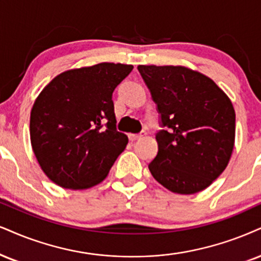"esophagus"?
Here are the masks:
<instances>
[{
  "label": "esophagus",
  "instance_id": "34e87169",
  "mask_svg": "<svg viewBox=\"0 0 261 261\" xmlns=\"http://www.w3.org/2000/svg\"><path fill=\"white\" fill-rule=\"evenodd\" d=\"M144 136H146V132L145 130H141L139 134H128V138H129V140L134 141V140H138V139H141Z\"/></svg>",
  "mask_w": 261,
  "mask_h": 261
}]
</instances>
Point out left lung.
Masks as SVG:
<instances>
[{"mask_svg":"<svg viewBox=\"0 0 261 261\" xmlns=\"http://www.w3.org/2000/svg\"><path fill=\"white\" fill-rule=\"evenodd\" d=\"M157 105L161 127L149 169L169 191L208 188L229 163L234 144L232 102L213 80L184 66H138Z\"/></svg>","mask_w":261,"mask_h":261,"instance_id":"obj_1","label":"left lung"}]
</instances>
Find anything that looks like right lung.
<instances>
[{
    "label": "right lung",
    "instance_id": "add662e5",
    "mask_svg": "<svg viewBox=\"0 0 261 261\" xmlns=\"http://www.w3.org/2000/svg\"><path fill=\"white\" fill-rule=\"evenodd\" d=\"M133 66L100 63L58 75L32 106L30 138L42 170L65 189L106 178L128 138L116 129L112 93Z\"/></svg>",
    "mask_w": 261,
    "mask_h": 261
}]
</instances>
